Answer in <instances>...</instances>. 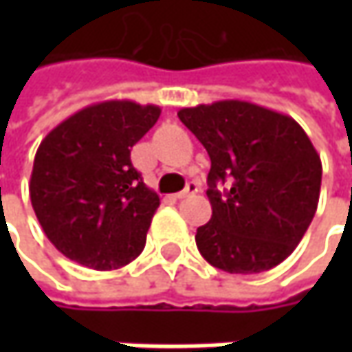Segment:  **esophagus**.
I'll return each mask as SVG.
<instances>
[{"label":"esophagus","mask_w":352,"mask_h":352,"mask_svg":"<svg viewBox=\"0 0 352 352\" xmlns=\"http://www.w3.org/2000/svg\"><path fill=\"white\" fill-rule=\"evenodd\" d=\"M199 192V186H197L196 182H190L188 186H186V190H182V192H178L176 194V199H184V197H190V196H194V194H197Z\"/></svg>","instance_id":"1"}]
</instances>
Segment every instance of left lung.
Segmentation results:
<instances>
[{"label": "left lung", "mask_w": 352, "mask_h": 352, "mask_svg": "<svg viewBox=\"0 0 352 352\" xmlns=\"http://www.w3.org/2000/svg\"><path fill=\"white\" fill-rule=\"evenodd\" d=\"M178 117L208 151L211 219L196 245L215 268L256 274L288 258L319 201L321 160L292 117L225 100L184 107ZM227 183L225 190H217Z\"/></svg>", "instance_id": "obj_1"}]
</instances>
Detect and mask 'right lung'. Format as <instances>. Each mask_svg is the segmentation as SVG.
<instances>
[{
	"label": "right lung",
	"instance_id": "1",
	"mask_svg": "<svg viewBox=\"0 0 352 352\" xmlns=\"http://www.w3.org/2000/svg\"><path fill=\"white\" fill-rule=\"evenodd\" d=\"M160 107L111 100L52 129L33 162L29 194L48 241L70 261L116 270L144 249L160 199L131 162V148Z\"/></svg>",
	"mask_w": 352,
	"mask_h": 352
}]
</instances>
